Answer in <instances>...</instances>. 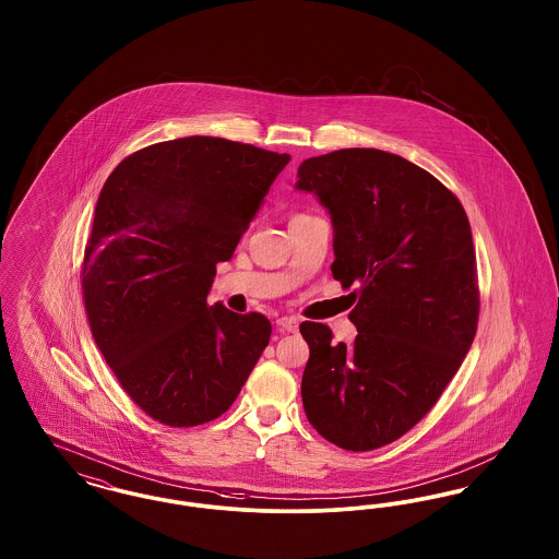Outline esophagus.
Returning <instances> with one entry per match:
<instances>
[{"label":"esophagus","mask_w":559,"mask_h":559,"mask_svg":"<svg viewBox=\"0 0 559 559\" xmlns=\"http://www.w3.org/2000/svg\"><path fill=\"white\" fill-rule=\"evenodd\" d=\"M276 326L281 331H297L299 319L297 317H281V319L276 320Z\"/></svg>","instance_id":"obj_1"}]
</instances>
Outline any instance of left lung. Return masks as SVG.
Segmentation results:
<instances>
[{"mask_svg": "<svg viewBox=\"0 0 559 559\" xmlns=\"http://www.w3.org/2000/svg\"><path fill=\"white\" fill-rule=\"evenodd\" d=\"M297 190L333 222V278L356 301L354 346L301 322L308 421L340 449L385 447L442 396L476 337V251L467 213L426 169L377 148L306 159Z\"/></svg>", "mask_w": 559, "mask_h": 559, "instance_id": "obj_1", "label": "left lung"}]
</instances>
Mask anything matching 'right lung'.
<instances>
[{"mask_svg": "<svg viewBox=\"0 0 559 559\" xmlns=\"http://www.w3.org/2000/svg\"><path fill=\"white\" fill-rule=\"evenodd\" d=\"M289 160L190 135L135 151L100 190L81 270L85 312L121 388L163 426L226 413L267 346L264 314L210 306L207 295Z\"/></svg>", "mask_w": 559, "mask_h": 559, "instance_id": "add662e5", "label": "right lung"}]
</instances>
